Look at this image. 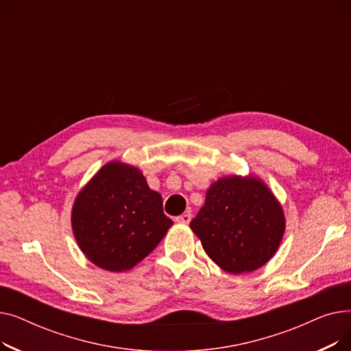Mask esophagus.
<instances>
[{
	"mask_svg": "<svg viewBox=\"0 0 351 351\" xmlns=\"http://www.w3.org/2000/svg\"><path fill=\"white\" fill-rule=\"evenodd\" d=\"M175 220H176L178 223H182V225H188V223L191 222V220H192V215H191V213H183V215L178 216Z\"/></svg>",
	"mask_w": 351,
	"mask_h": 351,
	"instance_id": "1",
	"label": "esophagus"
}]
</instances>
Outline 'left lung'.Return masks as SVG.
<instances>
[{
    "instance_id": "1",
    "label": "left lung",
    "mask_w": 351,
    "mask_h": 351,
    "mask_svg": "<svg viewBox=\"0 0 351 351\" xmlns=\"http://www.w3.org/2000/svg\"><path fill=\"white\" fill-rule=\"evenodd\" d=\"M191 229L220 269L242 274L265 266L278 252L286 219L261 178L230 175L212 183Z\"/></svg>"
}]
</instances>
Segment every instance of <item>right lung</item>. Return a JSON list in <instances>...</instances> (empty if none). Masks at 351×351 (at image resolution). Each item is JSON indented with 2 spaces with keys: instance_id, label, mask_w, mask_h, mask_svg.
I'll use <instances>...</instances> for the list:
<instances>
[{
  "instance_id": "obj_1",
  "label": "right lung",
  "mask_w": 351,
  "mask_h": 351,
  "mask_svg": "<svg viewBox=\"0 0 351 351\" xmlns=\"http://www.w3.org/2000/svg\"><path fill=\"white\" fill-rule=\"evenodd\" d=\"M172 220L162 196L132 165L112 160L80 191L71 212L75 241L89 262L108 271L136 266L162 241Z\"/></svg>"
}]
</instances>
